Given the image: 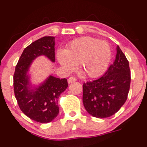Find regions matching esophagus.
<instances>
[{"label":"esophagus","mask_w":147,"mask_h":147,"mask_svg":"<svg viewBox=\"0 0 147 147\" xmlns=\"http://www.w3.org/2000/svg\"><path fill=\"white\" fill-rule=\"evenodd\" d=\"M67 81H68V83H69V84L73 83V82H75V81H76V79L74 77H70V78H69Z\"/></svg>","instance_id":"34e87169"}]
</instances>
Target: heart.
<instances>
[{
	"instance_id": "obj_1",
	"label": "heart",
	"mask_w": 147,
	"mask_h": 147,
	"mask_svg": "<svg viewBox=\"0 0 147 147\" xmlns=\"http://www.w3.org/2000/svg\"><path fill=\"white\" fill-rule=\"evenodd\" d=\"M111 50L108 42L86 36L71 41L66 49L57 51V59L67 73L79 69L84 75L96 78L107 68Z\"/></svg>"
}]
</instances>
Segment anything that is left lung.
<instances>
[{
    "mask_svg": "<svg viewBox=\"0 0 147 147\" xmlns=\"http://www.w3.org/2000/svg\"><path fill=\"white\" fill-rule=\"evenodd\" d=\"M113 63L102 76L83 84L82 102L96 118H105L118 112L127 99L131 82L129 61L117 46Z\"/></svg>",
    "mask_w": 147,
    "mask_h": 147,
    "instance_id": "obj_1",
    "label": "left lung"
}]
</instances>
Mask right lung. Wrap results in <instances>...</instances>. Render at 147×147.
I'll use <instances>...</instances> for the list:
<instances>
[{
	"label": "right lung",
	"instance_id": "add662e5",
	"mask_svg": "<svg viewBox=\"0 0 147 147\" xmlns=\"http://www.w3.org/2000/svg\"><path fill=\"white\" fill-rule=\"evenodd\" d=\"M55 38L45 36L33 42L24 49L15 68L13 89L20 110L34 121L48 123L59 113L58 99L68 87L66 78L50 75L42 83L32 84L29 67L36 58L45 56L55 62Z\"/></svg>",
	"mask_w": 147,
	"mask_h": 147
}]
</instances>
